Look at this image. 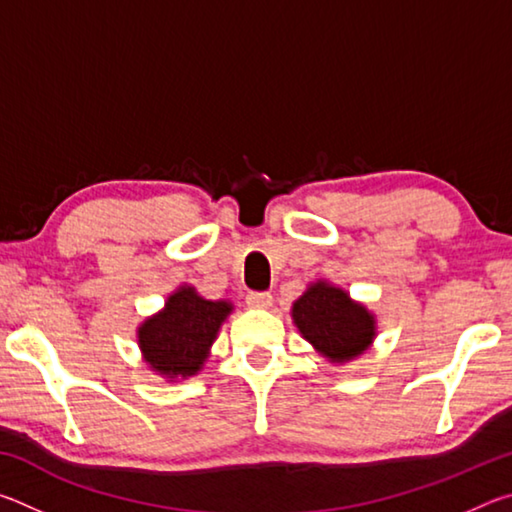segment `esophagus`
Masks as SVG:
<instances>
[{
    "label": "esophagus",
    "instance_id": "34e87169",
    "mask_svg": "<svg viewBox=\"0 0 512 512\" xmlns=\"http://www.w3.org/2000/svg\"><path fill=\"white\" fill-rule=\"evenodd\" d=\"M246 305L253 309H268L273 305V296L271 293H262V291H253L246 296Z\"/></svg>",
    "mask_w": 512,
    "mask_h": 512
}]
</instances>
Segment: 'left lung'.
Wrapping results in <instances>:
<instances>
[{
    "mask_svg": "<svg viewBox=\"0 0 512 512\" xmlns=\"http://www.w3.org/2000/svg\"><path fill=\"white\" fill-rule=\"evenodd\" d=\"M291 318L302 339L336 366L361 357L377 336L375 314L327 280L309 284L293 302Z\"/></svg>",
    "mask_w": 512,
    "mask_h": 512,
    "instance_id": "left-lung-1",
    "label": "left lung"
}]
</instances>
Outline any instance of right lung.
<instances>
[{
    "mask_svg": "<svg viewBox=\"0 0 512 512\" xmlns=\"http://www.w3.org/2000/svg\"><path fill=\"white\" fill-rule=\"evenodd\" d=\"M232 309L230 300H207L189 284H180L158 314L137 327L142 361L167 381L198 375Z\"/></svg>",
    "mask_w": 512,
    "mask_h": 512,
    "instance_id": "add662e5",
    "label": "right lung"
}]
</instances>
